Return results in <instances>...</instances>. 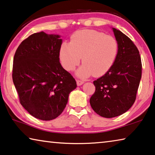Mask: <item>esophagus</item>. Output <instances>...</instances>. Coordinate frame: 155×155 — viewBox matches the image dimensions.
<instances>
[{
  "instance_id": "1",
  "label": "esophagus",
  "mask_w": 155,
  "mask_h": 155,
  "mask_svg": "<svg viewBox=\"0 0 155 155\" xmlns=\"http://www.w3.org/2000/svg\"><path fill=\"white\" fill-rule=\"evenodd\" d=\"M84 84V81L77 80V85H78V86H79V85H81L82 84Z\"/></svg>"
}]
</instances>
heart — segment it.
Instances as JSON below:
<instances>
[{
	"mask_svg": "<svg viewBox=\"0 0 155 155\" xmlns=\"http://www.w3.org/2000/svg\"><path fill=\"white\" fill-rule=\"evenodd\" d=\"M118 54V44L113 36L94 30H82L71 36L70 43L63 42L60 48V59L63 68L72 71L80 63L77 74L87 78L93 74H105L114 65Z\"/></svg>",
	"mask_w": 155,
	"mask_h": 155,
	"instance_id": "1",
	"label": "heart"
}]
</instances>
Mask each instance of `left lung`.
Segmentation results:
<instances>
[{"instance_id": "8db88e82", "label": "left lung", "mask_w": 155, "mask_h": 155, "mask_svg": "<svg viewBox=\"0 0 155 155\" xmlns=\"http://www.w3.org/2000/svg\"><path fill=\"white\" fill-rule=\"evenodd\" d=\"M118 44L114 65L104 75L94 81L95 92L90 99L94 111L104 117H114L125 113L134 104L142 75L138 48L120 31L113 28Z\"/></svg>"}]
</instances>
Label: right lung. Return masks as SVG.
<instances>
[{
    "mask_svg": "<svg viewBox=\"0 0 155 155\" xmlns=\"http://www.w3.org/2000/svg\"><path fill=\"white\" fill-rule=\"evenodd\" d=\"M61 45L59 35L41 31L23 41L14 56L12 79L21 104L42 120L59 116L77 87L74 78L60 63Z\"/></svg>",
    "mask_w": 155,
    "mask_h": 155,
    "instance_id": "add662e5",
    "label": "right lung"
}]
</instances>
